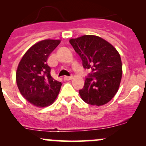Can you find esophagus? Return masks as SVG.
<instances>
[{"label": "esophagus", "mask_w": 146, "mask_h": 146, "mask_svg": "<svg viewBox=\"0 0 146 146\" xmlns=\"http://www.w3.org/2000/svg\"><path fill=\"white\" fill-rule=\"evenodd\" d=\"M72 78H73V77H72V76H64V79L65 80H71Z\"/></svg>", "instance_id": "esophagus-1"}]
</instances>
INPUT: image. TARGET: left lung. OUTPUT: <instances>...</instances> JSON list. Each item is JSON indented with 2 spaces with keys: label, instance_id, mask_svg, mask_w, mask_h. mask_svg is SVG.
Wrapping results in <instances>:
<instances>
[{
  "label": "left lung",
  "instance_id": "1",
  "mask_svg": "<svg viewBox=\"0 0 146 146\" xmlns=\"http://www.w3.org/2000/svg\"><path fill=\"white\" fill-rule=\"evenodd\" d=\"M80 57L82 66L90 73L85 78L79 94L91 105L107 104L117 92L122 76L120 55L111 44L94 35H84L70 40Z\"/></svg>",
  "mask_w": 146,
  "mask_h": 146
}]
</instances>
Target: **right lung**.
Here are the masks:
<instances>
[{
  "mask_svg": "<svg viewBox=\"0 0 146 146\" xmlns=\"http://www.w3.org/2000/svg\"><path fill=\"white\" fill-rule=\"evenodd\" d=\"M60 40L46 39L35 44L25 54L17 67L16 81L21 95L31 104L44 107L54 102L61 82L51 76L47 58Z\"/></svg>",
  "mask_w": 146,
  "mask_h": 146,
  "instance_id": "add662e5",
  "label": "right lung"
}]
</instances>
